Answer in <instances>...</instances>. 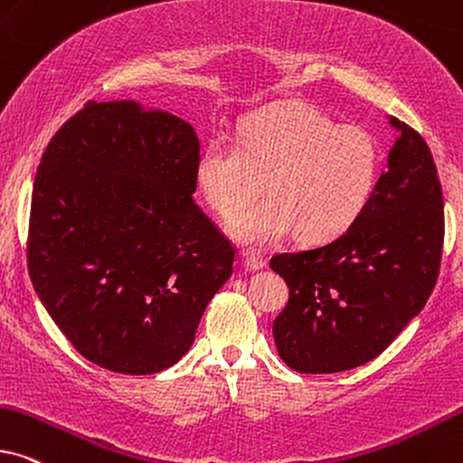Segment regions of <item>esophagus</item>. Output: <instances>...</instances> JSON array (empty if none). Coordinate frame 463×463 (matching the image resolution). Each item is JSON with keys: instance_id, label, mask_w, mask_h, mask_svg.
Segmentation results:
<instances>
[{"instance_id": "esophagus-1", "label": "esophagus", "mask_w": 463, "mask_h": 463, "mask_svg": "<svg viewBox=\"0 0 463 463\" xmlns=\"http://www.w3.org/2000/svg\"><path fill=\"white\" fill-rule=\"evenodd\" d=\"M242 263L246 269H250V272H260V269L266 266L263 255L257 253V250H242Z\"/></svg>"}]
</instances>
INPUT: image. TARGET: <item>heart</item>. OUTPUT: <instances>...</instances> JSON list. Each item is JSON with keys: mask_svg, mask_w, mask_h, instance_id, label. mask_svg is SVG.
I'll return each instance as SVG.
<instances>
[{"mask_svg": "<svg viewBox=\"0 0 463 463\" xmlns=\"http://www.w3.org/2000/svg\"><path fill=\"white\" fill-rule=\"evenodd\" d=\"M381 151L359 125H335L302 104L269 106L249 117L238 144L217 137L197 161V184L208 206L232 221L267 180L270 195L233 223V236L272 244L296 236L327 242L345 233L374 194Z\"/></svg>", "mask_w": 463, "mask_h": 463, "instance_id": "obj_1", "label": "heart"}]
</instances>
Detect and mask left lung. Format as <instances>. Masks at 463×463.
Wrapping results in <instances>:
<instances>
[{
    "label": "left lung",
    "mask_w": 463,
    "mask_h": 463,
    "mask_svg": "<svg viewBox=\"0 0 463 463\" xmlns=\"http://www.w3.org/2000/svg\"><path fill=\"white\" fill-rule=\"evenodd\" d=\"M387 172L355 223L332 242L269 260L289 302L274 342L289 368L332 374L381 355L421 312L440 269L442 187L428 144L389 117Z\"/></svg>",
    "instance_id": "8db88e82"
}]
</instances>
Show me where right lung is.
Wrapping results in <instances>:
<instances>
[{"label":"right lung","mask_w":463,"mask_h":463,"mask_svg":"<svg viewBox=\"0 0 463 463\" xmlns=\"http://www.w3.org/2000/svg\"><path fill=\"white\" fill-rule=\"evenodd\" d=\"M194 125L140 101H87L48 142L33 180L27 268L74 349L155 374L191 349L233 249L194 202Z\"/></svg>","instance_id":"1"}]
</instances>
